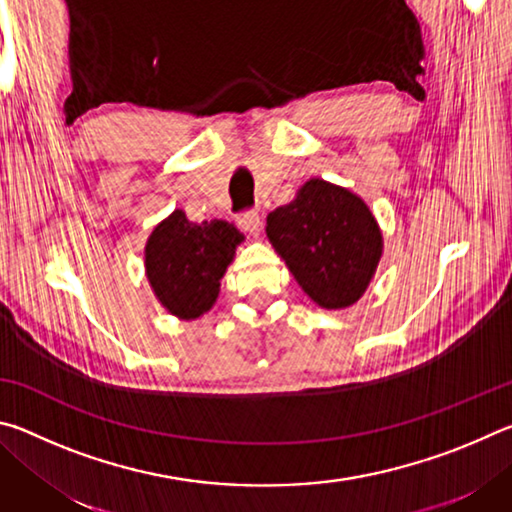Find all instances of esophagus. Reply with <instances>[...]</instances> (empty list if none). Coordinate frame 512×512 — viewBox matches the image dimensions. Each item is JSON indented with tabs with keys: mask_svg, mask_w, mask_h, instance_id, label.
<instances>
[{
	"mask_svg": "<svg viewBox=\"0 0 512 512\" xmlns=\"http://www.w3.org/2000/svg\"><path fill=\"white\" fill-rule=\"evenodd\" d=\"M237 223H239L241 230L250 232V235H253V237H257L259 230H262V216H259L257 210H248L244 214H239L237 216Z\"/></svg>",
	"mask_w": 512,
	"mask_h": 512,
	"instance_id": "obj_1",
	"label": "esophagus"
}]
</instances>
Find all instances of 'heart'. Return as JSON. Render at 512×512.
<instances>
[{
  "instance_id": "heart-1",
  "label": "heart",
  "mask_w": 512,
  "mask_h": 512,
  "mask_svg": "<svg viewBox=\"0 0 512 512\" xmlns=\"http://www.w3.org/2000/svg\"><path fill=\"white\" fill-rule=\"evenodd\" d=\"M60 4H63V8H65V2H60Z\"/></svg>"
}]
</instances>
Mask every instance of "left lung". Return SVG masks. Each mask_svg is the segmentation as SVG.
Returning a JSON list of instances; mask_svg holds the SVG:
<instances>
[{
	"label": "left lung",
	"instance_id": "1",
	"mask_svg": "<svg viewBox=\"0 0 512 512\" xmlns=\"http://www.w3.org/2000/svg\"><path fill=\"white\" fill-rule=\"evenodd\" d=\"M266 237L302 291L323 309L354 305L384 250L368 205L320 178L307 180L291 203L266 216Z\"/></svg>",
	"mask_w": 512,
	"mask_h": 512
}]
</instances>
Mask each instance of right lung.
Instances as JSON below:
<instances>
[{
  "label": "right lung",
  "mask_w": 512,
  "mask_h": 512,
  "mask_svg": "<svg viewBox=\"0 0 512 512\" xmlns=\"http://www.w3.org/2000/svg\"><path fill=\"white\" fill-rule=\"evenodd\" d=\"M244 235L228 221H189L173 210L155 225L144 248L146 277L169 314L194 320L219 298L221 277Z\"/></svg>",
  "instance_id": "1"
}]
</instances>
